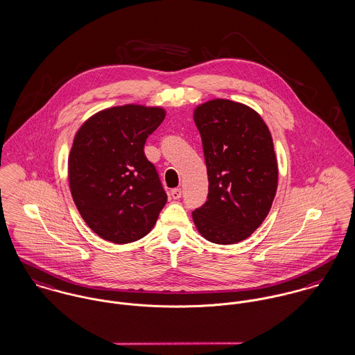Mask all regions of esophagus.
<instances>
[{"mask_svg": "<svg viewBox=\"0 0 355 355\" xmlns=\"http://www.w3.org/2000/svg\"><path fill=\"white\" fill-rule=\"evenodd\" d=\"M181 196H182V191H181V188H175V189H173V191H171V197H173L174 200L181 198Z\"/></svg>", "mask_w": 355, "mask_h": 355, "instance_id": "34e87169", "label": "esophagus"}]
</instances>
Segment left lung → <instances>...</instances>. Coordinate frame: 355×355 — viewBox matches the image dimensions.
Returning <instances> with one entry per match:
<instances>
[{"label": "left lung", "mask_w": 355, "mask_h": 355, "mask_svg": "<svg viewBox=\"0 0 355 355\" xmlns=\"http://www.w3.org/2000/svg\"><path fill=\"white\" fill-rule=\"evenodd\" d=\"M208 171V200L193 211L209 242L234 245L266 218L278 185L272 134L245 104L216 98L194 110Z\"/></svg>", "instance_id": "8db88e82"}]
</instances>
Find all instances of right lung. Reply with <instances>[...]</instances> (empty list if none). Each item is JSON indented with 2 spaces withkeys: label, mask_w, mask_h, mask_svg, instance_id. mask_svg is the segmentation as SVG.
I'll use <instances>...</instances> for the list:
<instances>
[{
  "label": "right lung",
  "mask_w": 355,
  "mask_h": 355,
  "mask_svg": "<svg viewBox=\"0 0 355 355\" xmlns=\"http://www.w3.org/2000/svg\"><path fill=\"white\" fill-rule=\"evenodd\" d=\"M159 107L128 104L101 110L77 131L69 184L85 223L100 238L125 245L146 236L167 201L144 143L164 121Z\"/></svg>",
  "instance_id": "1"
}]
</instances>
